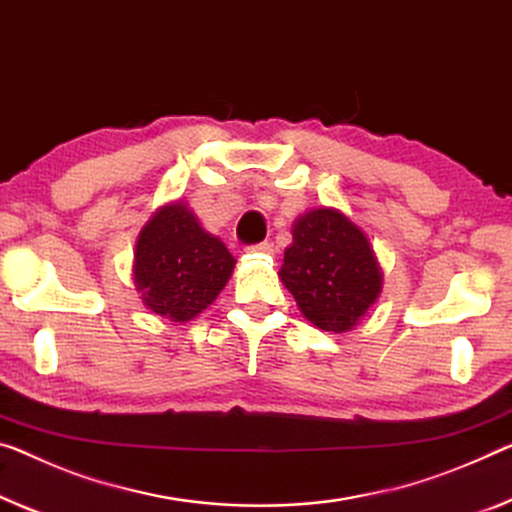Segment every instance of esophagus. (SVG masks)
I'll return each mask as SVG.
<instances>
[{
	"mask_svg": "<svg viewBox=\"0 0 512 512\" xmlns=\"http://www.w3.org/2000/svg\"><path fill=\"white\" fill-rule=\"evenodd\" d=\"M249 254H272V245L270 242H258V245H249L247 247Z\"/></svg>",
	"mask_w": 512,
	"mask_h": 512,
	"instance_id": "esophagus-1",
	"label": "esophagus"
}]
</instances>
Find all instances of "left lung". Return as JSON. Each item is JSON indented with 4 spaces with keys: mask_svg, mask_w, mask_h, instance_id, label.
<instances>
[{
    "mask_svg": "<svg viewBox=\"0 0 512 512\" xmlns=\"http://www.w3.org/2000/svg\"><path fill=\"white\" fill-rule=\"evenodd\" d=\"M279 277L325 332H348L380 295L382 274L366 235L332 208L297 219Z\"/></svg>",
    "mask_w": 512,
    "mask_h": 512,
    "instance_id": "left-lung-1",
    "label": "left lung"
}]
</instances>
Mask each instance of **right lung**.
I'll list each match as a JSON object with an SVG mask.
<instances>
[{"label":"right lung","instance_id":"right-lung-1","mask_svg":"<svg viewBox=\"0 0 512 512\" xmlns=\"http://www.w3.org/2000/svg\"><path fill=\"white\" fill-rule=\"evenodd\" d=\"M233 265L224 242L203 231L183 203H171L139 235L135 281L148 309L185 322L215 302Z\"/></svg>","mask_w":512,"mask_h":512}]
</instances>
